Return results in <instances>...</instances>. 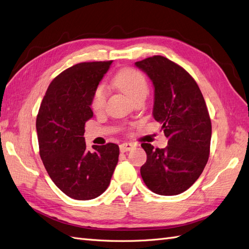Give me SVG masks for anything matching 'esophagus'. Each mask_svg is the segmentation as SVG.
Instances as JSON below:
<instances>
[{
    "mask_svg": "<svg viewBox=\"0 0 249 249\" xmlns=\"http://www.w3.org/2000/svg\"><path fill=\"white\" fill-rule=\"evenodd\" d=\"M135 144L132 143H128V142H125L123 144L120 145V150L122 152H125V151H128V150H131L133 147H135Z\"/></svg>",
    "mask_w": 249,
    "mask_h": 249,
    "instance_id": "34e87169",
    "label": "esophagus"
}]
</instances>
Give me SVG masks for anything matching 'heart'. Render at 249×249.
I'll list each match as a JSON object with an SVG mask.
<instances>
[{"label": "heart", "mask_w": 249, "mask_h": 249, "mask_svg": "<svg viewBox=\"0 0 249 249\" xmlns=\"http://www.w3.org/2000/svg\"><path fill=\"white\" fill-rule=\"evenodd\" d=\"M112 83L121 90L135 98L138 94L147 91V82L144 74L135 68H123L113 76ZM108 91L104 84H100L93 90L90 106L94 111H100L106 104Z\"/></svg>", "instance_id": "obj_1"}]
</instances>
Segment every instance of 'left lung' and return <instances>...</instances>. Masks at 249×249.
I'll list each match as a JSON object with an SVG mask.
<instances>
[{
  "instance_id": "8db88e82",
  "label": "left lung",
  "mask_w": 249,
  "mask_h": 249,
  "mask_svg": "<svg viewBox=\"0 0 249 249\" xmlns=\"http://www.w3.org/2000/svg\"><path fill=\"white\" fill-rule=\"evenodd\" d=\"M135 65L155 87L152 114L168 138L165 148L141 146L147 160L141 167L144 183L152 193L176 196L199 179L208 161L212 121L199 86L185 69L162 55Z\"/></svg>"
}]
</instances>
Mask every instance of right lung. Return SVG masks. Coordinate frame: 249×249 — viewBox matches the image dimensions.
<instances>
[{
    "label": "right lung",
    "instance_id": "1",
    "mask_svg": "<svg viewBox=\"0 0 249 249\" xmlns=\"http://www.w3.org/2000/svg\"><path fill=\"white\" fill-rule=\"evenodd\" d=\"M112 61L85 62L55 76L44 95L36 117L40 156L50 179L66 196L91 200L110 183L119 161L117 144L86 148L85 123L93 112V90Z\"/></svg>",
    "mask_w": 249,
    "mask_h": 249
}]
</instances>
